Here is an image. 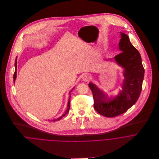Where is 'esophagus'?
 I'll use <instances>...</instances> for the list:
<instances>
[{"label":"esophagus","mask_w":159,"mask_h":159,"mask_svg":"<svg viewBox=\"0 0 159 159\" xmlns=\"http://www.w3.org/2000/svg\"><path fill=\"white\" fill-rule=\"evenodd\" d=\"M83 80L84 81H89L91 80V77H90V76H89V75H85L83 76Z\"/></svg>","instance_id":"esophagus-1"}]
</instances>
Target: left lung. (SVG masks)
I'll use <instances>...</instances> for the list:
<instances>
[{
    "instance_id": "left-lung-1",
    "label": "left lung",
    "mask_w": 159,
    "mask_h": 159,
    "mask_svg": "<svg viewBox=\"0 0 159 159\" xmlns=\"http://www.w3.org/2000/svg\"><path fill=\"white\" fill-rule=\"evenodd\" d=\"M120 33L121 39L119 49L121 52L114 59L124 69L122 90L117 95L108 98L94 84L89 83L93 94L94 109L100 114L108 117L125 113L136 103L141 92L144 75L139 52L132 45L129 37L123 32Z\"/></svg>"
}]
</instances>
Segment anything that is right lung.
Masks as SVG:
<instances>
[{
    "instance_id": "1",
    "label": "right lung",
    "mask_w": 159,
    "mask_h": 159,
    "mask_svg": "<svg viewBox=\"0 0 159 159\" xmlns=\"http://www.w3.org/2000/svg\"><path fill=\"white\" fill-rule=\"evenodd\" d=\"M15 71L14 75H13V81H14V83H15V80H16V73H17V71H16V68H17V57H16V59H15ZM73 89H74V88H73ZM72 90H73V89H72ZM72 90H71V91H72ZM71 91L70 92H70H71ZM70 97H69V99H68V105H67V110L66 111V112H65L63 114H62L60 117H59V118H57V119H54V120H53V121L59 120H60L61 119H62L63 117H64L68 113V111H69V110H70Z\"/></svg>"
}]
</instances>
